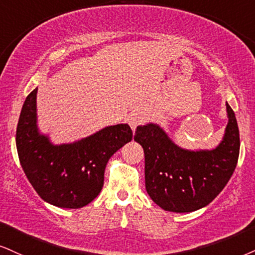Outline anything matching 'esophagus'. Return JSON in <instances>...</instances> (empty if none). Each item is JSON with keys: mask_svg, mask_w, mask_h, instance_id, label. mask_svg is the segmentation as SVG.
Returning a JSON list of instances; mask_svg holds the SVG:
<instances>
[{"mask_svg": "<svg viewBox=\"0 0 255 255\" xmlns=\"http://www.w3.org/2000/svg\"><path fill=\"white\" fill-rule=\"evenodd\" d=\"M127 121L128 123V125H130V127H131V128H132V131H134L137 128L138 125L142 124L143 118L140 117V116L138 115V113H131V115L127 118Z\"/></svg>", "mask_w": 255, "mask_h": 255, "instance_id": "esophagus-1", "label": "esophagus"}]
</instances>
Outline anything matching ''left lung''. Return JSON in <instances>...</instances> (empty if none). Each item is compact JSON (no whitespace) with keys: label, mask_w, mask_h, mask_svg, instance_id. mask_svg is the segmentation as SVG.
I'll return each instance as SVG.
<instances>
[{"label":"left lung","mask_w":255,"mask_h":255,"mask_svg":"<svg viewBox=\"0 0 255 255\" xmlns=\"http://www.w3.org/2000/svg\"><path fill=\"white\" fill-rule=\"evenodd\" d=\"M228 124L213 150L190 151L177 146L156 124L138 127L134 140L144 149L145 188L162 209L190 213L209 204L228 183L237 166L240 136L228 103Z\"/></svg>","instance_id":"1"}]
</instances>
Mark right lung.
<instances>
[{
    "label": "right lung",
    "instance_id": "right-lung-1",
    "mask_svg": "<svg viewBox=\"0 0 255 255\" xmlns=\"http://www.w3.org/2000/svg\"><path fill=\"white\" fill-rule=\"evenodd\" d=\"M36 92L28 94L16 128V147L28 181L46 202L61 208H81L98 196L109 159L131 142L128 124L104 128L71 144L53 145L36 125Z\"/></svg>",
    "mask_w": 255,
    "mask_h": 255
}]
</instances>
